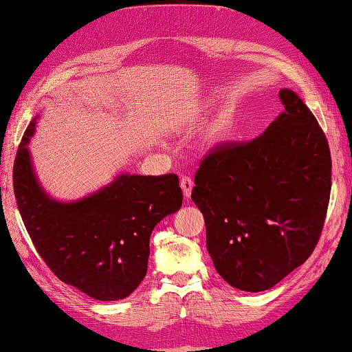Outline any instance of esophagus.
Returning a JSON list of instances; mask_svg holds the SVG:
<instances>
[{"label":"esophagus","mask_w":352,"mask_h":352,"mask_svg":"<svg viewBox=\"0 0 352 352\" xmlns=\"http://www.w3.org/2000/svg\"><path fill=\"white\" fill-rule=\"evenodd\" d=\"M192 187H194V182H192L190 177H182V179H181V189H182V194H184V199H189V197H190Z\"/></svg>","instance_id":"esophagus-1"}]
</instances>
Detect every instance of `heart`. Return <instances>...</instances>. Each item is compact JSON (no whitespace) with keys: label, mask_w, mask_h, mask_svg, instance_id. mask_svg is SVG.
I'll return each instance as SVG.
<instances>
[{"label":"heart","mask_w":352,"mask_h":352,"mask_svg":"<svg viewBox=\"0 0 352 352\" xmlns=\"http://www.w3.org/2000/svg\"><path fill=\"white\" fill-rule=\"evenodd\" d=\"M235 126H237V120H235L234 113L230 112L219 113L218 117L213 120V123H211L208 134H206V141H208L210 146L223 144L232 136Z\"/></svg>","instance_id":"obj_1"}]
</instances>
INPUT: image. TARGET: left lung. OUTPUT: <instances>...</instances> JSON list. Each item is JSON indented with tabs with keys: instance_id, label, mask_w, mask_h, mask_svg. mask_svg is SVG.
I'll use <instances>...</instances> for the list:
<instances>
[{
	"instance_id": "obj_1",
	"label": "left lung",
	"mask_w": 352,
	"mask_h": 352,
	"mask_svg": "<svg viewBox=\"0 0 352 352\" xmlns=\"http://www.w3.org/2000/svg\"><path fill=\"white\" fill-rule=\"evenodd\" d=\"M261 136L224 144L201 162L192 200L204 213L216 271L243 292H264L311 256L331 189L329 142L300 96Z\"/></svg>"
}]
</instances>
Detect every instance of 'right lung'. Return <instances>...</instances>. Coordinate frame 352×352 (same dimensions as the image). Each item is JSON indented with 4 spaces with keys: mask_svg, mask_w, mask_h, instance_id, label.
<instances>
[{
    "mask_svg": "<svg viewBox=\"0 0 352 352\" xmlns=\"http://www.w3.org/2000/svg\"><path fill=\"white\" fill-rule=\"evenodd\" d=\"M33 118L14 162L19 213L40 256L52 272L99 301L131 295L147 274L151 234L182 205L176 175L120 173L78 200L51 197L38 179L30 148Z\"/></svg>",
    "mask_w": 352,
    "mask_h": 352,
    "instance_id": "add662e5",
    "label": "right lung"
}]
</instances>
